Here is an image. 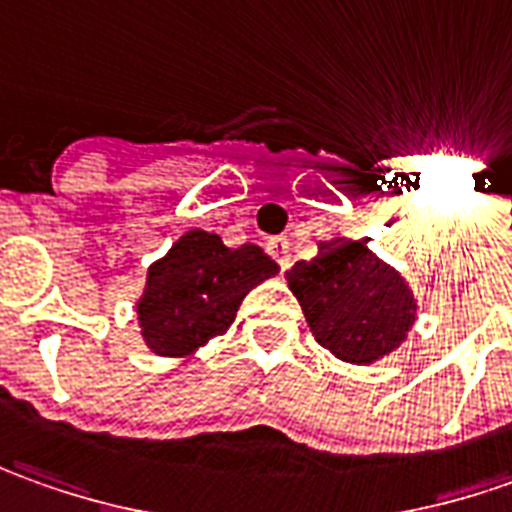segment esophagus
Segmentation results:
<instances>
[{
  "label": "esophagus",
  "mask_w": 512,
  "mask_h": 512,
  "mask_svg": "<svg viewBox=\"0 0 512 512\" xmlns=\"http://www.w3.org/2000/svg\"><path fill=\"white\" fill-rule=\"evenodd\" d=\"M266 249H269V255L280 263V269H289L291 266V252H289V240L286 238H274L266 243Z\"/></svg>",
  "instance_id": "1"
}]
</instances>
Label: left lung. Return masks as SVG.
<instances>
[{"label":"left lung","mask_w":512,"mask_h":512,"mask_svg":"<svg viewBox=\"0 0 512 512\" xmlns=\"http://www.w3.org/2000/svg\"><path fill=\"white\" fill-rule=\"evenodd\" d=\"M286 280L314 340L351 365L385 360L416 323L419 303L405 274L362 240H320L317 255L297 260Z\"/></svg>","instance_id":"obj_1"}]
</instances>
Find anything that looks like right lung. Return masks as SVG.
Here are the masks:
<instances>
[{"label":"right lung","instance_id":"add662e5","mask_svg":"<svg viewBox=\"0 0 512 512\" xmlns=\"http://www.w3.org/2000/svg\"><path fill=\"white\" fill-rule=\"evenodd\" d=\"M277 272L260 246L229 249L221 235L189 229L147 269L135 300L141 340L155 357H195L235 323L243 297Z\"/></svg>","mask_w":512,"mask_h":512}]
</instances>
